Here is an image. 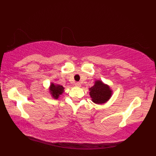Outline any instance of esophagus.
I'll return each instance as SVG.
<instances>
[{"label":"esophagus","instance_id":"1","mask_svg":"<svg viewBox=\"0 0 156 156\" xmlns=\"http://www.w3.org/2000/svg\"><path fill=\"white\" fill-rule=\"evenodd\" d=\"M81 83L80 82H76L75 83V86L76 87H81Z\"/></svg>","mask_w":156,"mask_h":156}]
</instances>
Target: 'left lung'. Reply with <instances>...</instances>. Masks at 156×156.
<instances>
[{"label": "left lung", "mask_w": 156, "mask_h": 156, "mask_svg": "<svg viewBox=\"0 0 156 156\" xmlns=\"http://www.w3.org/2000/svg\"><path fill=\"white\" fill-rule=\"evenodd\" d=\"M90 91L91 100L98 104L106 103L110 99L112 93L108 85L104 84L100 80L95 81L94 85L90 88Z\"/></svg>", "instance_id": "8db88e82"}]
</instances>
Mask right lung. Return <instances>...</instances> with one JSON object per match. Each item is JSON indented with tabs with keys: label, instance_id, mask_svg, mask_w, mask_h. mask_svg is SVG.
<instances>
[{
	"label": "right lung",
	"instance_id": "right-lung-1",
	"mask_svg": "<svg viewBox=\"0 0 156 156\" xmlns=\"http://www.w3.org/2000/svg\"><path fill=\"white\" fill-rule=\"evenodd\" d=\"M64 87L62 85L55 84L52 83L50 86V92L52 94V96L55 98V99H58V97L62 95L63 92H64Z\"/></svg>",
	"mask_w": 156,
	"mask_h": 156
}]
</instances>
